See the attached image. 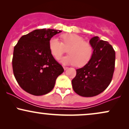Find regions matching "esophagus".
<instances>
[{
	"label": "esophagus",
	"instance_id": "esophagus-1",
	"mask_svg": "<svg viewBox=\"0 0 129 129\" xmlns=\"http://www.w3.org/2000/svg\"><path fill=\"white\" fill-rule=\"evenodd\" d=\"M63 69H64V70H67L69 69V67H66V66H63Z\"/></svg>",
	"mask_w": 129,
	"mask_h": 129
}]
</instances>
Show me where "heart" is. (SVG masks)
<instances>
[{
	"label": "heart",
	"instance_id": "obj_1",
	"mask_svg": "<svg viewBox=\"0 0 129 129\" xmlns=\"http://www.w3.org/2000/svg\"><path fill=\"white\" fill-rule=\"evenodd\" d=\"M62 42L58 38L53 37L50 39L49 48L52 55L59 58L68 49L69 55L59 59L65 65H76L82 67L87 64L91 59L93 50L90 44L84 41L83 38L76 34L67 33L61 36Z\"/></svg>",
	"mask_w": 129,
	"mask_h": 129
}]
</instances>
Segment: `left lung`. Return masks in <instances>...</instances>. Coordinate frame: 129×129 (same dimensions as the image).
<instances>
[{"label":"left lung","instance_id":"left-lung-1","mask_svg":"<svg viewBox=\"0 0 129 129\" xmlns=\"http://www.w3.org/2000/svg\"><path fill=\"white\" fill-rule=\"evenodd\" d=\"M93 53L91 59L84 67L76 70L72 81L77 94L92 97L104 91L112 81L115 63V51L107 41L95 36L90 41Z\"/></svg>","mask_w":129,"mask_h":129}]
</instances>
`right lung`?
Instances as JSON below:
<instances>
[{
  "label": "right lung",
  "mask_w": 129,
  "mask_h": 129,
  "mask_svg": "<svg viewBox=\"0 0 129 129\" xmlns=\"http://www.w3.org/2000/svg\"><path fill=\"white\" fill-rule=\"evenodd\" d=\"M60 32L54 29H35L22 36L14 47L13 73L20 87L29 94L41 96L49 93L64 71L49 48L50 39Z\"/></svg>",
  "instance_id": "add662e5"
}]
</instances>
